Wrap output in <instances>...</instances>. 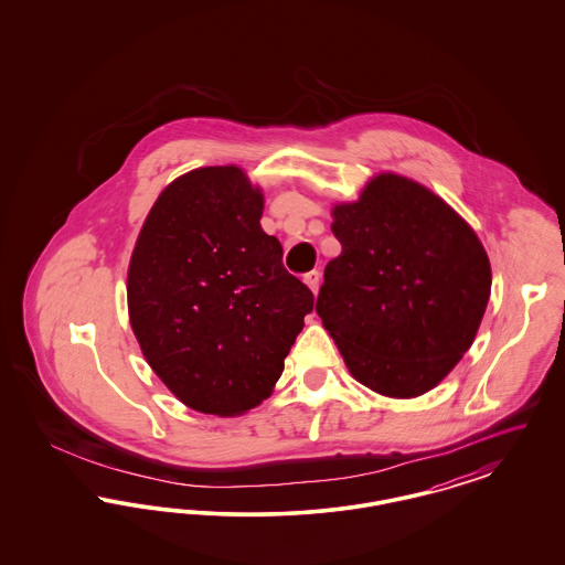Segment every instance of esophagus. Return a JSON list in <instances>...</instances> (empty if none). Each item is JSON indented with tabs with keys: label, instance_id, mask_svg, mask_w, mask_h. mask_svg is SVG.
Returning <instances> with one entry per match:
<instances>
[{
	"label": "esophagus",
	"instance_id": "34e87169",
	"mask_svg": "<svg viewBox=\"0 0 565 565\" xmlns=\"http://www.w3.org/2000/svg\"><path fill=\"white\" fill-rule=\"evenodd\" d=\"M320 270H309L307 275H305V284L309 286V290L313 292V295H318V290H320Z\"/></svg>",
	"mask_w": 565,
	"mask_h": 565
}]
</instances>
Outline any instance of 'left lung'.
Masks as SVG:
<instances>
[{
  "instance_id": "1",
  "label": "left lung",
  "mask_w": 565,
  "mask_h": 565,
  "mask_svg": "<svg viewBox=\"0 0 565 565\" xmlns=\"http://www.w3.org/2000/svg\"><path fill=\"white\" fill-rule=\"evenodd\" d=\"M341 254L316 302L351 376L387 398H417L475 343L491 295L483 243L424 184L392 171L332 207Z\"/></svg>"
}]
</instances>
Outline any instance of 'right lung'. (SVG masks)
Here are the masks:
<instances>
[{
	"label": "right lung",
	"instance_id": "add662e5",
	"mask_svg": "<svg viewBox=\"0 0 565 565\" xmlns=\"http://www.w3.org/2000/svg\"><path fill=\"white\" fill-rule=\"evenodd\" d=\"M263 190L237 164L201 167L164 186L127 273L135 339L190 408L235 417L269 398L313 309L260 226Z\"/></svg>",
	"mask_w": 565,
	"mask_h": 565
}]
</instances>
